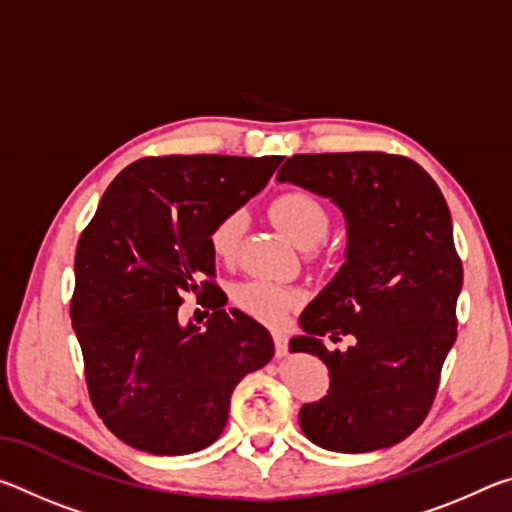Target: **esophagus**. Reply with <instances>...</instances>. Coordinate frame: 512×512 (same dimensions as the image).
Here are the masks:
<instances>
[{
  "label": "esophagus",
  "mask_w": 512,
  "mask_h": 512,
  "mask_svg": "<svg viewBox=\"0 0 512 512\" xmlns=\"http://www.w3.org/2000/svg\"><path fill=\"white\" fill-rule=\"evenodd\" d=\"M273 343H275V357L282 359L284 354H287V339H284V334L273 332Z\"/></svg>",
  "instance_id": "1"
}]
</instances>
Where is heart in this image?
<instances>
[{
	"instance_id": "obj_1",
	"label": "heart",
	"mask_w": 512,
	"mask_h": 512,
	"mask_svg": "<svg viewBox=\"0 0 512 512\" xmlns=\"http://www.w3.org/2000/svg\"><path fill=\"white\" fill-rule=\"evenodd\" d=\"M271 216L284 230V235L300 248H314L323 244L329 235V228H332V216H329L327 207L305 189H289V192L275 196L271 203ZM244 232V212L232 210L223 214L212 225L210 235H207V244H210L214 257L223 259V262H232L237 257ZM232 302L250 318L262 320L266 325H280L289 311L298 305L300 296L293 289L282 287V284L248 280L237 284L235 291H232Z\"/></svg>"
}]
</instances>
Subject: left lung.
Segmentation results:
<instances>
[{
  "label": "left lung",
  "mask_w": 512,
  "mask_h": 512,
  "mask_svg": "<svg viewBox=\"0 0 512 512\" xmlns=\"http://www.w3.org/2000/svg\"><path fill=\"white\" fill-rule=\"evenodd\" d=\"M277 180L332 198L348 221L345 264L302 311L307 336L289 345L316 354L332 379L302 406L300 427L332 452L400 443L427 418L456 341L463 264L445 196L418 162L381 151L293 155ZM323 335L355 343L327 351Z\"/></svg>",
  "instance_id": "obj_1"
}]
</instances>
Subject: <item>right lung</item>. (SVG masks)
<instances>
[{
  "label": "right lung",
  "instance_id": "1",
  "mask_svg": "<svg viewBox=\"0 0 512 512\" xmlns=\"http://www.w3.org/2000/svg\"><path fill=\"white\" fill-rule=\"evenodd\" d=\"M282 160L142 158L112 180L83 230L69 316L94 411L126 445L158 456L212 445L228 422L235 386L273 359L266 327L223 309L207 235ZM187 292L213 309L205 330L179 325Z\"/></svg>",
  "mask_w": 512,
  "mask_h": 512
}]
</instances>
